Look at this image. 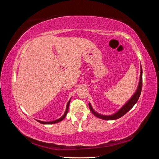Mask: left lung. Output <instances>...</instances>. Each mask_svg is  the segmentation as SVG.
<instances>
[{"instance_id":"obj_1","label":"left lung","mask_w":159,"mask_h":159,"mask_svg":"<svg viewBox=\"0 0 159 159\" xmlns=\"http://www.w3.org/2000/svg\"><path fill=\"white\" fill-rule=\"evenodd\" d=\"M142 66L140 68V77H139V81L138 83V88H137V90L135 91V93H134V95L131 97L130 99L126 102V103L123 105L121 108H120L118 111H117L115 114H112V115H102L99 114V113L96 112L95 110L93 109V108L91 106L90 103H89V107L90 111H92L93 114L96 117L101 118V119L103 120H116L118 119L120 117H122L123 116H124L126 113L128 111H130V110L133 108V106L137 103L138 99L140 96L141 94V91H142Z\"/></svg>"}]
</instances>
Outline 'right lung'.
<instances>
[{
	"label": "right lung",
	"mask_w": 159,
	"mask_h": 159,
	"mask_svg": "<svg viewBox=\"0 0 159 159\" xmlns=\"http://www.w3.org/2000/svg\"><path fill=\"white\" fill-rule=\"evenodd\" d=\"M71 99H69L68 103H67V105H66V111L64 112V115L61 116V118H58L57 120H52V121H48V122H45V121H42V120H36L38 122H39L40 123H42V124H53V123H57L58 122H60L61 120H62L64 118L66 117V116L67 114V113H68V110H69V103H70V101H71Z\"/></svg>",
	"instance_id": "obj_1"
}]
</instances>
